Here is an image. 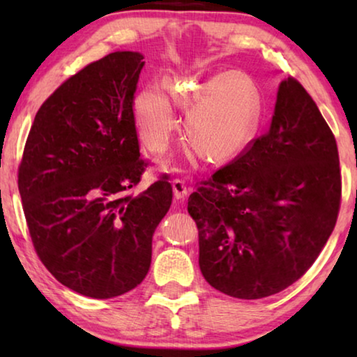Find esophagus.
<instances>
[{"label":"esophagus","mask_w":357,"mask_h":357,"mask_svg":"<svg viewBox=\"0 0 357 357\" xmlns=\"http://www.w3.org/2000/svg\"><path fill=\"white\" fill-rule=\"evenodd\" d=\"M187 184L184 183L183 179H173V193H174V198H178V200H184L187 197Z\"/></svg>","instance_id":"34e87169"}]
</instances>
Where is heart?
I'll return each instance as SVG.
<instances>
[{
    "label": "heart",
    "instance_id": "heart-1",
    "mask_svg": "<svg viewBox=\"0 0 357 357\" xmlns=\"http://www.w3.org/2000/svg\"><path fill=\"white\" fill-rule=\"evenodd\" d=\"M170 91L173 100L187 110L185 142L206 164L236 159L257 137L261 100L255 83L243 72H223L200 84H172ZM132 121L143 146L153 154L164 153L178 128L170 98L155 86L135 96Z\"/></svg>",
    "mask_w": 357,
    "mask_h": 357
}]
</instances>
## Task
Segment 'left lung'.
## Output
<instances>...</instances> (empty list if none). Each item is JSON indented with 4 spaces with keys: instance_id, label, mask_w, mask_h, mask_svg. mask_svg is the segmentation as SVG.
<instances>
[{
    "instance_id": "left-lung-1",
    "label": "left lung",
    "mask_w": 357,
    "mask_h": 357,
    "mask_svg": "<svg viewBox=\"0 0 357 357\" xmlns=\"http://www.w3.org/2000/svg\"><path fill=\"white\" fill-rule=\"evenodd\" d=\"M340 198L335 137L305 88L288 77L269 130L190 193L203 277L239 299L293 285L328 243Z\"/></svg>"
}]
</instances>
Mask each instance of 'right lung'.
Wrapping results in <instances>:
<instances>
[{
    "label": "right lung",
    "instance_id": "1",
    "mask_svg": "<svg viewBox=\"0 0 357 357\" xmlns=\"http://www.w3.org/2000/svg\"><path fill=\"white\" fill-rule=\"evenodd\" d=\"M143 55L114 52L68 78L36 113L19 165L34 250L52 275L94 299L140 285L173 189L162 176L140 195L132 102Z\"/></svg>",
    "mask_w": 357,
    "mask_h": 357
}]
</instances>
